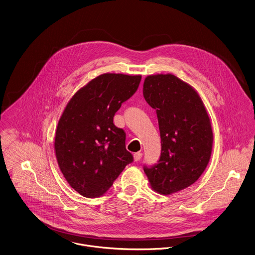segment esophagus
<instances>
[{"instance_id": "34e87169", "label": "esophagus", "mask_w": 255, "mask_h": 255, "mask_svg": "<svg viewBox=\"0 0 255 255\" xmlns=\"http://www.w3.org/2000/svg\"><path fill=\"white\" fill-rule=\"evenodd\" d=\"M142 155H143V153H141V152L135 153H134V159H135L136 161H139V160L142 158Z\"/></svg>"}]
</instances>
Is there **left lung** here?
I'll return each mask as SVG.
<instances>
[{"instance_id":"obj_1","label":"left lung","mask_w":255,"mask_h":255,"mask_svg":"<svg viewBox=\"0 0 255 255\" xmlns=\"http://www.w3.org/2000/svg\"><path fill=\"white\" fill-rule=\"evenodd\" d=\"M143 95L155 109L161 141L157 163L144 165L154 191L167 195L193 184L211 156L213 132L198 94L177 77L154 75L145 79Z\"/></svg>"}]
</instances>
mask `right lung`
<instances>
[{
  "mask_svg": "<svg viewBox=\"0 0 255 255\" xmlns=\"http://www.w3.org/2000/svg\"><path fill=\"white\" fill-rule=\"evenodd\" d=\"M142 77L103 74L78 91L57 126L55 152L72 188L87 198L104 194L133 161L126 133L113 123L123 102L138 90Z\"/></svg>",
  "mask_w": 255,
  "mask_h": 255,
  "instance_id": "add662e5",
  "label": "right lung"
}]
</instances>
